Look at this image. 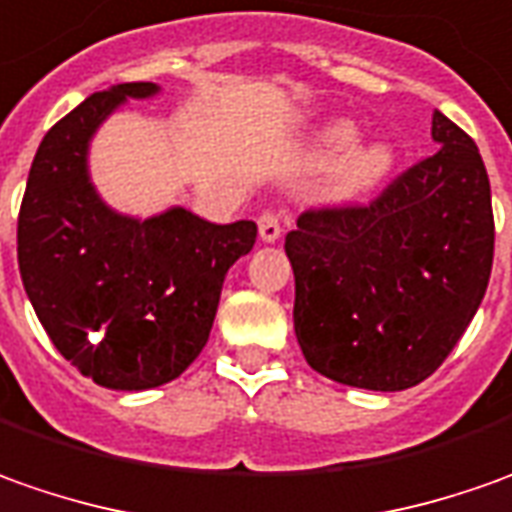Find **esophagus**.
I'll list each match as a JSON object with an SVG mask.
<instances>
[{"instance_id": "1", "label": "esophagus", "mask_w": 512, "mask_h": 512, "mask_svg": "<svg viewBox=\"0 0 512 512\" xmlns=\"http://www.w3.org/2000/svg\"><path fill=\"white\" fill-rule=\"evenodd\" d=\"M284 231V219H281L279 211H262L259 216V236L262 242H276Z\"/></svg>"}]
</instances>
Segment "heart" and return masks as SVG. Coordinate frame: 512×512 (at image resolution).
<instances>
[{
    "label": "heart",
    "instance_id": "b5f03b06",
    "mask_svg": "<svg viewBox=\"0 0 512 512\" xmlns=\"http://www.w3.org/2000/svg\"><path fill=\"white\" fill-rule=\"evenodd\" d=\"M358 137V129L346 120H338L332 123L324 137H321V146H318V160L321 163H332L335 157L341 154L355 143ZM392 149L383 146V143H369L363 149H355V152L346 157L341 168H338V177H335V194L341 200H352V197H360L366 191H372L392 168Z\"/></svg>",
    "mask_w": 512,
    "mask_h": 512
}]
</instances>
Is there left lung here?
<instances>
[{"label": "left lung", "instance_id": "8db88e82", "mask_svg": "<svg viewBox=\"0 0 512 512\" xmlns=\"http://www.w3.org/2000/svg\"><path fill=\"white\" fill-rule=\"evenodd\" d=\"M437 152L372 202L310 208L287 233L296 338L315 372L403 392L451 355L488 290L493 205L482 154L434 112Z\"/></svg>", "mask_w": 512, "mask_h": 512}]
</instances>
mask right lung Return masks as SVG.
<instances>
[{
    "label": "right lung",
    "instance_id": "obj_1",
    "mask_svg": "<svg viewBox=\"0 0 512 512\" xmlns=\"http://www.w3.org/2000/svg\"><path fill=\"white\" fill-rule=\"evenodd\" d=\"M135 81L89 95L44 135L19 211V273L50 341L98 386L143 392L180 377L208 344L225 273L256 222L214 225L185 208L152 219L112 211L89 183L95 129Z\"/></svg>",
    "mask_w": 512,
    "mask_h": 512
}]
</instances>
